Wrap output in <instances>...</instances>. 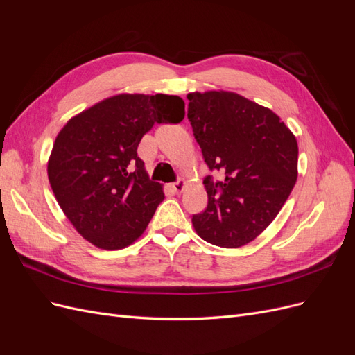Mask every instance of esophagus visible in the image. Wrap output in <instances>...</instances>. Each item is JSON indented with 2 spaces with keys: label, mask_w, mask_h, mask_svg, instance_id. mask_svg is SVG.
Masks as SVG:
<instances>
[{
  "label": "esophagus",
  "mask_w": 355,
  "mask_h": 355,
  "mask_svg": "<svg viewBox=\"0 0 355 355\" xmlns=\"http://www.w3.org/2000/svg\"><path fill=\"white\" fill-rule=\"evenodd\" d=\"M170 187H171V189H173L175 192H178V194H179V192H182V189L185 188V180L179 179V180H176V182H175V184H171Z\"/></svg>",
  "instance_id": "1"
}]
</instances>
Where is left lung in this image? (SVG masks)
<instances>
[{
	"label": "left lung",
	"instance_id": "8db88e82",
	"mask_svg": "<svg viewBox=\"0 0 355 355\" xmlns=\"http://www.w3.org/2000/svg\"><path fill=\"white\" fill-rule=\"evenodd\" d=\"M202 158L207 209L192 216L202 240L235 249L254 240L284 206L297 178V142L271 110L231 92L188 94Z\"/></svg>",
	"mask_w": 355,
	"mask_h": 355
}]
</instances>
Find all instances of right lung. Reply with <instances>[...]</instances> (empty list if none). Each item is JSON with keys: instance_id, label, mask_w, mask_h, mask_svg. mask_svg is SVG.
I'll return each mask as SVG.
<instances>
[{"instance_id": "obj_1", "label": "right lung", "mask_w": 355, "mask_h": 355, "mask_svg": "<svg viewBox=\"0 0 355 355\" xmlns=\"http://www.w3.org/2000/svg\"><path fill=\"white\" fill-rule=\"evenodd\" d=\"M185 102L168 94H118L71 118L49 159L60 209L83 237L105 250L130 245L164 200L137 157L154 124H178Z\"/></svg>"}]
</instances>
